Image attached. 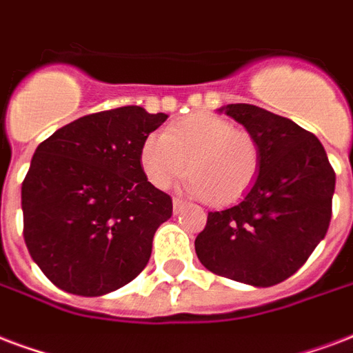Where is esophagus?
I'll return each mask as SVG.
<instances>
[{"label":"esophagus","mask_w":353,"mask_h":353,"mask_svg":"<svg viewBox=\"0 0 353 353\" xmlns=\"http://www.w3.org/2000/svg\"><path fill=\"white\" fill-rule=\"evenodd\" d=\"M184 208V201H180V199H173V212L174 214H180Z\"/></svg>","instance_id":"obj_1"}]
</instances>
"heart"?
<instances>
[{
  "instance_id": "1",
  "label": "heart",
  "mask_w": 353,
  "mask_h": 353,
  "mask_svg": "<svg viewBox=\"0 0 353 353\" xmlns=\"http://www.w3.org/2000/svg\"><path fill=\"white\" fill-rule=\"evenodd\" d=\"M184 190L192 197L208 199L214 206L236 203L255 182L261 147L245 130H236L223 117L195 113L152 134L141 145L139 163L147 180L165 190L184 173Z\"/></svg>"
}]
</instances>
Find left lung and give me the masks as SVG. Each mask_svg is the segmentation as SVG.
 <instances>
[{
  "label": "left lung",
  "instance_id": "left-lung-1",
  "mask_svg": "<svg viewBox=\"0 0 353 353\" xmlns=\"http://www.w3.org/2000/svg\"><path fill=\"white\" fill-rule=\"evenodd\" d=\"M255 137L261 167L240 203L208 212L201 264L251 287H274L305 264L331 219L335 171L316 136L259 105L219 108Z\"/></svg>",
  "mask_w": 353,
  "mask_h": 353
}]
</instances>
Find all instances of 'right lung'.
<instances>
[{
	"mask_svg": "<svg viewBox=\"0 0 353 353\" xmlns=\"http://www.w3.org/2000/svg\"><path fill=\"white\" fill-rule=\"evenodd\" d=\"M165 119L124 105L79 117L37 147L22 184L23 240L55 287L104 296L147 266L173 201L148 182L139 152Z\"/></svg>",
	"mask_w": 353,
	"mask_h": 353,
	"instance_id": "add662e5",
	"label": "right lung"
}]
</instances>
